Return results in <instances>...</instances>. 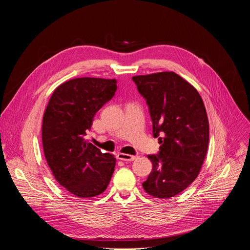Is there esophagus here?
Segmentation results:
<instances>
[{
	"label": "esophagus",
	"mask_w": 250,
	"mask_h": 250,
	"mask_svg": "<svg viewBox=\"0 0 250 250\" xmlns=\"http://www.w3.org/2000/svg\"><path fill=\"white\" fill-rule=\"evenodd\" d=\"M116 157H117V159L123 160V161H134L138 158L137 156H132V155L124 154V153H118Z\"/></svg>",
	"instance_id": "esophagus-1"
}]
</instances>
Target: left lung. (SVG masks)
I'll use <instances>...</instances> for the list:
<instances>
[{
    "mask_svg": "<svg viewBox=\"0 0 250 250\" xmlns=\"http://www.w3.org/2000/svg\"><path fill=\"white\" fill-rule=\"evenodd\" d=\"M132 80L148 105L153 137L161 144L158 153L148 155L153 168L143 188L154 198H172L196 178L206 158L209 132L203 99L174 72Z\"/></svg>",
    "mask_w": 250,
    "mask_h": 250,
    "instance_id": "1",
    "label": "left lung"
}]
</instances>
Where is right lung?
I'll return each mask as SVG.
<instances>
[{"instance_id":"obj_1","label":"right lung","mask_w":250,"mask_h":250,"mask_svg":"<svg viewBox=\"0 0 250 250\" xmlns=\"http://www.w3.org/2000/svg\"><path fill=\"white\" fill-rule=\"evenodd\" d=\"M116 80L77 78L52 93L42 122L45 159L57 181L78 198L106 189L115 158L85 139L96 112L115 94Z\"/></svg>"}]
</instances>
